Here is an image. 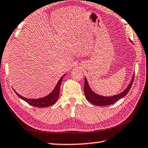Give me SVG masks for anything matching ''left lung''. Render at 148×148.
<instances>
[{
    "label": "left lung",
    "mask_w": 148,
    "mask_h": 148,
    "mask_svg": "<svg viewBox=\"0 0 148 148\" xmlns=\"http://www.w3.org/2000/svg\"><path fill=\"white\" fill-rule=\"evenodd\" d=\"M134 75H133L132 77L131 81L129 84V86L125 89L123 91L120 92V93L117 94L116 95H114V96L111 97H104L102 96V95H98L95 93V92L92 91V89L90 88L89 86L88 82H87V78L85 77V83H84V94L86 96L87 101L89 102H91L92 104H94L95 106H108V105H110L114 104L119 99L123 98V97L126 95L128 92L129 91L133 83Z\"/></svg>",
    "instance_id": "8db88e82"
}]
</instances>
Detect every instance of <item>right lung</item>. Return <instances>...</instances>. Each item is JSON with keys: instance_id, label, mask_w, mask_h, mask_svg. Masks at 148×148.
<instances>
[{"instance_id": "add662e5", "label": "right lung", "mask_w": 148, "mask_h": 148, "mask_svg": "<svg viewBox=\"0 0 148 148\" xmlns=\"http://www.w3.org/2000/svg\"><path fill=\"white\" fill-rule=\"evenodd\" d=\"M65 75H66V74H64L63 76H62V77H61V78L59 79V80L58 81V82H57V84L56 86V87H55V88L53 89V91L50 92L48 95H47V96L44 97H42V98L34 99H27L25 97H22L21 95H20L19 94L17 93L14 89V91L20 99H23V101L27 102V103L29 104L30 105H31V106H34L36 107H41V108L48 107L56 103L57 100H58L59 97L60 86H61V82L62 81V79H63V76H64Z\"/></svg>"}]
</instances>
